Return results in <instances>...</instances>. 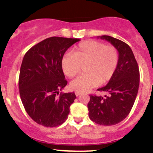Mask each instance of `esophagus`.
<instances>
[{"mask_svg": "<svg viewBox=\"0 0 153 153\" xmlns=\"http://www.w3.org/2000/svg\"><path fill=\"white\" fill-rule=\"evenodd\" d=\"M75 95H76V96H80V95L81 94V93H80V92H78V91H76L75 92Z\"/></svg>", "mask_w": 153, "mask_h": 153, "instance_id": "obj_1", "label": "esophagus"}]
</instances>
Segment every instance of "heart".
Returning a JSON list of instances; mask_svg holds the SVG:
<instances>
[{
    "instance_id": "obj_1",
    "label": "heart",
    "mask_w": 153,
    "mask_h": 153,
    "mask_svg": "<svg viewBox=\"0 0 153 153\" xmlns=\"http://www.w3.org/2000/svg\"><path fill=\"white\" fill-rule=\"evenodd\" d=\"M72 54L62 59V69L69 78H73L85 65L86 74L80 75L71 82V88L78 92H87L100 84L109 81L118 64L117 50L112 45L87 40L73 49Z\"/></svg>"
}]
</instances>
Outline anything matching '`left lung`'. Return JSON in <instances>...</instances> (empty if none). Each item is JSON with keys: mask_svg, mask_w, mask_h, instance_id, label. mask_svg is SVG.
Masks as SVG:
<instances>
[{"mask_svg": "<svg viewBox=\"0 0 153 153\" xmlns=\"http://www.w3.org/2000/svg\"><path fill=\"white\" fill-rule=\"evenodd\" d=\"M99 37L115 47L119 59L109 82L98 89L108 93V96H90L87 105L89 117L99 125L113 126L123 120L131 111L138 92L140 72L134 54L126 43L110 36Z\"/></svg>", "mask_w": 153, "mask_h": 153, "instance_id": "1", "label": "left lung"}]
</instances>
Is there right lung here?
Returning <instances> with one entry per match:
<instances>
[{"mask_svg": "<svg viewBox=\"0 0 153 153\" xmlns=\"http://www.w3.org/2000/svg\"><path fill=\"white\" fill-rule=\"evenodd\" d=\"M79 39L53 36L28 50L19 80L21 99L31 119L45 127L63 124L68 118L75 93H62L67 84L62 69L66 50Z\"/></svg>", "mask_w": 153, "mask_h": 153, "instance_id": "add662e5", "label": "right lung"}]
</instances>
